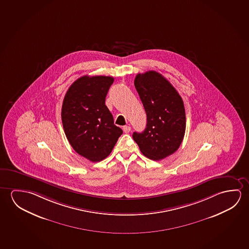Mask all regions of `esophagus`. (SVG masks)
Listing matches in <instances>:
<instances>
[{
  "instance_id": "obj_1",
  "label": "esophagus",
  "mask_w": 249,
  "mask_h": 249,
  "mask_svg": "<svg viewBox=\"0 0 249 249\" xmlns=\"http://www.w3.org/2000/svg\"><path fill=\"white\" fill-rule=\"evenodd\" d=\"M123 130H124V133H129L130 131V127L128 126V125L123 126Z\"/></svg>"
}]
</instances>
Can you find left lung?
<instances>
[{"mask_svg": "<svg viewBox=\"0 0 249 249\" xmlns=\"http://www.w3.org/2000/svg\"><path fill=\"white\" fill-rule=\"evenodd\" d=\"M134 85L146 112L147 124L132 138L142 154L162 160L181 145L186 129L185 109L181 96L160 73H138Z\"/></svg>", "mask_w": 249, "mask_h": 249, "instance_id": "obj_1", "label": "left lung"}]
</instances>
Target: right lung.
Wrapping results in <instances>:
<instances>
[{
	"instance_id": "right-lung-1",
	"label": "right lung",
	"mask_w": 249,
	"mask_h": 249,
	"mask_svg": "<svg viewBox=\"0 0 249 249\" xmlns=\"http://www.w3.org/2000/svg\"><path fill=\"white\" fill-rule=\"evenodd\" d=\"M113 81L110 76H83L71 84L64 98L61 119L67 140L91 162L107 158L123 133L106 106Z\"/></svg>"
}]
</instances>
